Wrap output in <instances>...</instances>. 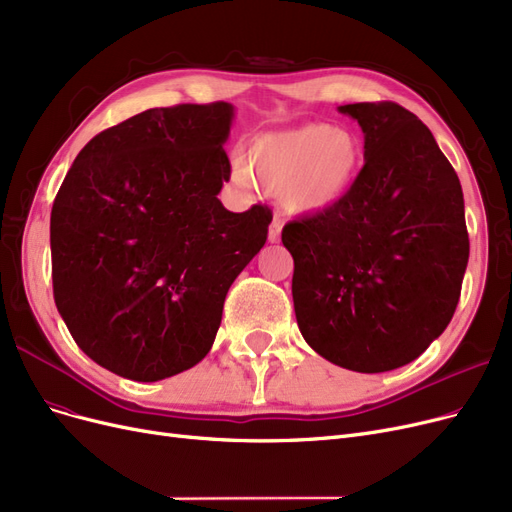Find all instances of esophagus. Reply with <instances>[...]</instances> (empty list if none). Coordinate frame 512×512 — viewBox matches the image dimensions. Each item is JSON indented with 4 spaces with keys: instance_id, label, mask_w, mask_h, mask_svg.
<instances>
[{
    "instance_id": "34e87169",
    "label": "esophagus",
    "mask_w": 512,
    "mask_h": 512,
    "mask_svg": "<svg viewBox=\"0 0 512 512\" xmlns=\"http://www.w3.org/2000/svg\"><path fill=\"white\" fill-rule=\"evenodd\" d=\"M280 230H282V223H280V219H276V217H274V221L270 223V232H268V242L276 244V242L280 240Z\"/></svg>"
}]
</instances>
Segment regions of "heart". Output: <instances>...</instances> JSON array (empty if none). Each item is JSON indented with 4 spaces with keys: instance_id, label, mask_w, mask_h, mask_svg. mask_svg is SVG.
Instances as JSON below:
<instances>
[{
    "instance_id": "obj_1",
    "label": "heart",
    "mask_w": 512,
    "mask_h": 512,
    "mask_svg": "<svg viewBox=\"0 0 512 512\" xmlns=\"http://www.w3.org/2000/svg\"><path fill=\"white\" fill-rule=\"evenodd\" d=\"M365 164V147L354 132L331 124H304L255 139L246 162H234L242 187L255 181L291 215H323L342 202Z\"/></svg>"
}]
</instances>
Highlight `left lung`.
Here are the masks:
<instances>
[{"instance_id": "8db88e82", "label": "left lung", "mask_w": 512, "mask_h": 512, "mask_svg": "<svg viewBox=\"0 0 512 512\" xmlns=\"http://www.w3.org/2000/svg\"><path fill=\"white\" fill-rule=\"evenodd\" d=\"M365 135V166L323 215L282 230L301 335L329 363L382 373L449 325L468 263L464 196L432 132L396 103L337 107Z\"/></svg>"}]
</instances>
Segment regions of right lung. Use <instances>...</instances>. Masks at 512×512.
Wrapping results in <instances>:
<instances>
[{
	"label": "right lung",
	"instance_id": "add662e5",
	"mask_svg": "<svg viewBox=\"0 0 512 512\" xmlns=\"http://www.w3.org/2000/svg\"><path fill=\"white\" fill-rule=\"evenodd\" d=\"M234 105L147 109L90 139L52 204V287L94 363L135 382L192 369L272 213H232L225 141Z\"/></svg>",
	"mask_w": 512,
	"mask_h": 512
}]
</instances>
